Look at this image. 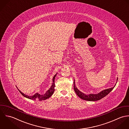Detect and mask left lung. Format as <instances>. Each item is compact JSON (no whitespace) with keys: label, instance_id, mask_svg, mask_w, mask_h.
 Listing matches in <instances>:
<instances>
[{"label":"left lung","instance_id":"1","mask_svg":"<svg viewBox=\"0 0 129 129\" xmlns=\"http://www.w3.org/2000/svg\"><path fill=\"white\" fill-rule=\"evenodd\" d=\"M117 80H118V78H117ZM115 86H114L112 88H109V89H105L102 91H101L100 93L97 94H90L89 95H86L84 94V93H82L81 92H80L78 89L77 87L75 86V82H74V90L75 92H76V94L82 99L86 100V101H98V100H101L102 98H103L104 97L107 96L114 89Z\"/></svg>","mask_w":129,"mask_h":129}]
</instances>
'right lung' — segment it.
I'll return each instance as SVG.
<instances>
[{"label": "right lung", "mask_w": 129, "mask_h": 129, "mask_svg": "<svg viewBox=\"0 0 129 129\" xmlns=\"http://www.w3.org/2000/svg\"><path fill=\"white\" fill-rule=\"evenodd\" d=\"M56 74H56V75H55V76L53 77V83H52V85L50 88L44 95H40L38 93H36L33 96H27V95H26L25 94H23L19 89H18V90H19V92L22 95V96H23L24 97H26L27 98H28L29 99L33 100H39V101H42V100H46V99L49 98V97H50L52 95V94H53L54 92V90H55V89H54V87H55L54 80H55V77L56 76Z\"/></svg>", "instance_id": "right-lung-1"}]
</instances>
